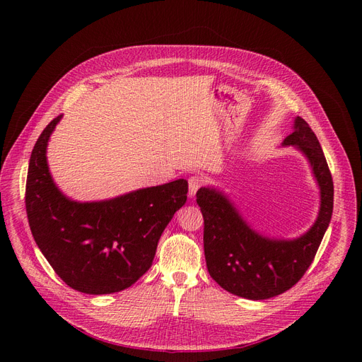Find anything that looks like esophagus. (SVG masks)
<instances>
[{
    "label": "esophagus",
    "instance_id": "1",
    "mask_svg": "<svg viewBox=\"0 0 362 362\" xmlns=\"http://www.w3.org/2000/svg\"><path fill=\"white\" fill-rule=\"evenodd\" d=\"M204 177L201 175H192L189 177V197H195L198 189L204 185Z\"/></svg>",
    "mask_w": 362,
    "mask_h": 362
}]
</instances>
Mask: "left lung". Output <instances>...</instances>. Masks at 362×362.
<instances>
[{"label":"left lung","instance_id":"obj_1","mask_svg":"<svg viewBox=\"0 0 362 362\" xmlns=\"http://www.w3.org/2000/svg\"><path fill=\"white\" fill-rule=\"evenodd\" d=\"M283 146H296L311 164L320 187V210L311 229L295 239H270L252 230L235 205L214 187H201L206 269L236 296L259 300L289 291L311 265L333 213V180L325 152L308 123L296 117Z\"/></svg>","mask_w":362,"mask_h":362}]
</instances>
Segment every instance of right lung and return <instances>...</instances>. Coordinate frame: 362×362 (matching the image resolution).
Segmentation results:
<instances>
[{
  "label": "right lung",
  "instance_id": "right-lung-1",
  "mask_svg": "<svg viewBox=\"0 0 362 362\" xmlns=\"http://www.w3.org/2000/svg\"><path fill=\"white\" fill-rule=\"evenodd\" d=\"M62 117L44 129L32 149L25 197L30 232L67 286L89 295L120 292L149 270L161 233L186 202L187 182L105 201H71L55 186L47 163V145Z\"/></svg>",
  "mask_w": 362,
  "mask_h": 362
}]
</instances>
